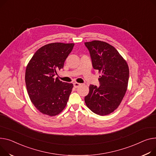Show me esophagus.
<instances>
[{
	"instance_id": "esophagus-1",
	"label": "esophagus",
	"mask_w": 156,
	"mask_h": 156,
	"mask_svg": "<svg viewBox=\"0 0 156 156\" xmlns=\"http://www.w3.org/2000/svg\"><path fill=\"white\" fill-rule=\"evenodd\" d=\"M73 85H74V87L75 88H78L80 85H81V84L80 83H73Z\"/></svg>"
}]
</instances>
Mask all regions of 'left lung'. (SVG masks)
I'll use <instances>...</instances> for the list:
<instances>
[{"label": "left lung", "mask_w": 156, "mask_h": 156, "mask_svg": "<svg viewBox=\"0 0 156 156\" xmlns=\"http://www.w3.org/2000/svg\"><path fill=\"white\" fill-rule=\"evenodd\" d=\"M85 44L90 51L93 68L101 73L98 78L100 85H90L85 101L93 113L107 115L119 107L125 96L129 66L117 50L108 43L95 40Z\"/></svg>", "instance_id": "1"}]
</instances>
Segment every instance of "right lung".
Listing matches in <instances>:
<instances>
[{
  "label": "right lung",
  "instance_id": "add662e5",
  "mask_svg": "<svg viewBox=\"0 0 156 156\" xmlns=\"http://www.w3.org/2000/svg\"><path fill=\"white\" fill-rule=\"evenodd\" d=\"M74 43H54L40 48L28 63L25 74L30 101L42 113L53 117L66 107L73 85L55 78Z\"/></svg>",
  "mask_w": 156,
  "mask_h": 156
}]
</instances>
